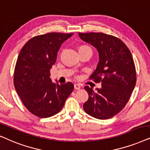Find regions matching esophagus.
<instances>
[{
    "label": "esophagus",
    "mask_w": 150,
    "mask_h": 150,
    "mask_svg": "<svg viewBox=\"0 0 150 150\" xmlns=\"http://www.w3.org/2000/svg\"><path fill=\"white\" fill-rule=\"evenodd\" d=\"M74 88H75V89L79 90V89H80L81 86L79 85V83H75V84H74Z\"/></svg>",
    "instance_id": "esophagus-1"
}]
</instances>
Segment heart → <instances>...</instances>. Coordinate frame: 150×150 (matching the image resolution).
Masks as SVG:
<instances>
[{
    "label": "heart",
    "mask_w": 150,
    "mask_h": 150,
    "mask_svg": "<svg viewBox=\"0 0 150 150\" xmlns=\"http://www.w3.org/2000/svg\"><path fill=\"white\" fill-rule=\"evenodd\" d=\"M91 49L87 45H81L80 46H79L78 47V50L79 51H82V50H85V49Z\"/></svg>",
    "instance_id": "obj_1"
}]
</instances>
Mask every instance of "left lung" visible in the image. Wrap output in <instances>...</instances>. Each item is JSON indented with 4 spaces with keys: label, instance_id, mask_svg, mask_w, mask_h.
<instances>
[{
    "label": "left lung",
    "instance_id": "8db88e82",
    "mask_svg": "<svg viewBox=\"0 0 150 150\" xmlns=\"http://www.w3.org/2000/svg\"><path fill=\"white\" fill-rule=\"evenodd\" d=\"M83 41L99 52V61L89 79L101 82V88L86 86L88 99L83 108L88 115L108 119L117 115L128 102L137 81V73L131 52L118 38L103 33H79Z\"/></svg>",
    "mask_w": 150,
    "mask_h": 150
}]
</instances>
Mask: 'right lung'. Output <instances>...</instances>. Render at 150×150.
<instances>
[{"label":"right lung","instance_id":"obj_1","mask_svg":"<svg viewBox=\"0 0 150 150\" xmlns=\"http://www.w3.org/2000/svg\"><path fill=\"white\" fill-rule=\"evenodd\" d=\"M73 33L52 32L30 39L20 51L13 73V84L22 102L40 118L56 115L62 108L74 85L52 82L50 70L62 44Z\"/></svg>","mask_w":150,"mask_h":150}]
</instances>
